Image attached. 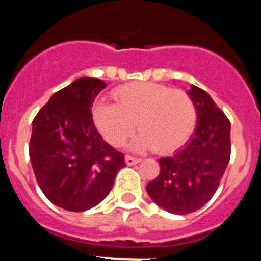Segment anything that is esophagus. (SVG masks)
Returning <instances> with one entry per match:
<instances>
[{"label":"esophagus","mask_w":261,"mask_h":261,"mask_svg":"<svg viewBox=\"0 0 261 261\" xmlns=\"http://www.w3.org/2000/svg\"><path fill=\"white\" fill-rule=\"evenodd\" d=\"M138 162H141V158H137V156H132V155L125 156V163L128 166H133Z\"/></svg>","instance_id":"1"}]
</instances>
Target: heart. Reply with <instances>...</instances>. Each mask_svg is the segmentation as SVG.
Returning <instances> with one entry per match:
<instances>
[{
  "mask_svg": "<svg viewBox=\"0 0 261 261\" xmlns=\"http://www.w3.org/2000/svg\"><path fill=\"white\" fill-rule=\"evenodd\" d=\"M116 105L100 103L94 108V119L110 144L120 146L135 132L133 150L155 149L167 153L187 141L197 120L192 96L183 90H172L151 82H136L115 91Z\"/></svg>",
  "mask_w": 261,
  "mask_h": 261,
  "instance_id": "b5f03b06",
  "label": "heart"
}]
</instances>
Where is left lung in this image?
I'll return each instance as SVG.
<instances>
[{
  "instance_id": "left-lung-1",
  "label": "left lung",
  "mask_w": 261,
  "mask_h": 261,
  "mask_svg": "<svg viewBox=\"0 0 261 261\" xmlns=\"http://www.w3.org/2000/svg\"><path fill=\"white\" fill-rule=\"evenodd\" d=\"M197 126L188 144L174 155L159 158L158 176L146 186L154 202L174 214L204 206L220 186L231 153L230 121L206 91L191 86Z\"/></svg>"
}]
</instances>
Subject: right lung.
Here are the masks:
<instances>
[{
	"label": "right lung",
	"instance_id": "right-lung-1",
	"mask_svg": "<svg viewBox=\"0 0 261 261\" xmlns=\"http://www.w3.org/2000/svg\"><path fill=\"white\" fill-rule=\"evenodd\" d=\"M107 86L98 78H78L53 94L32 121L30 161L40 190L52 204L85 212L114 186L124 154L95 128L91 107Z\"/></svg>",
	"mask_w": 261,
	"mask_h": 261
}]
</instances>
